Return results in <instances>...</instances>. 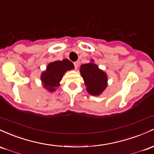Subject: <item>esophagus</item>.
Wrapping results in <instances>:
<instances>
[{"label":"esophagus","instance_id":"34e87169","mask_svg":"<svg viewBox=\"0 0 154 154\" xmlns=\"http://www.w3.org/2000/svg\"><path fill=\"white\" fill-rule=\"evenodd\" d=\"M74 64V66H75V68L77 69L78 67H79V62H75Z\"/></svg>","mask_w":154,"mask_h":154}]
</instances>
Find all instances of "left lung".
<instances>
[{"instance_id": "obj_1", "label": "left lung", "mask_w": 154, "mask_h": 154, "mask_svg": "<svg viewBox=\"0 0 154 154\" xmlns=\"http://www.w3.org/2000/svg\"><path fill=\"white\" fill-rule=\"evenodd\" d=\"M81 74L85 82L87 91L91 95H99L107 86V75L98 68L97 65L90 63L81 65Z\"/></svg>"}]
</instances>
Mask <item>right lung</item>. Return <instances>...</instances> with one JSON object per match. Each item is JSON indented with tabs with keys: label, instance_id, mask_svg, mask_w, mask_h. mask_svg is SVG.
<instances>
[{
	"label": "right lung",
	"instance_id": "right-lung-1",
	"mask_svg": "<svg viewBox=\"0 0 154 154\" xmlns=\"http://www.w3.org/2000/svg\"><path fill=\"white\" fill-rule=\"evenodd\" d=\"M73 68V64L67 59L49 64L46 71L41 75V81L44 83V86L50 91H54L55 87L60 85L59 83L63 79L64 73L67 70Z\"/></svg>",
	"mask_w": 154,
	"mask_h": 154
}]
</instances>
